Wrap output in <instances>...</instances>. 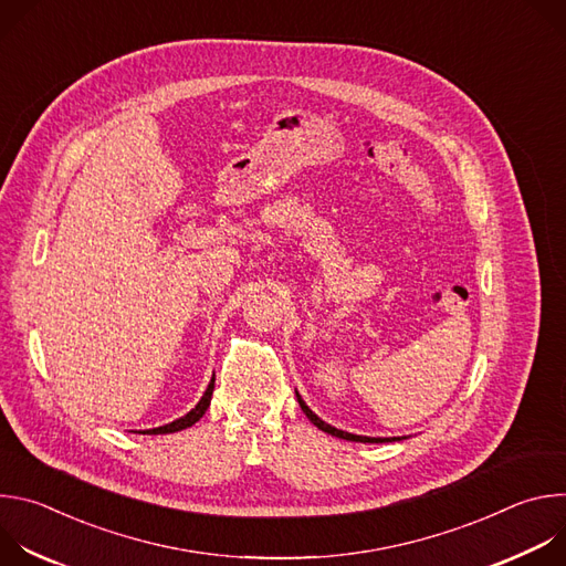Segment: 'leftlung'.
Instances as JSON below:
<instances>
[{
    "label": "left lung",
    "mask_w": 566,
    "mask_h": 566,
    "mask_svg": "<svg viewBox=\"0 0 566 566\" xmlns=\"http://www.w3.org/2000/svg\"><path fill=\"white\" fill-rule=\"evenodd\" d=\"M295 396H297V402H300V408H302V412L306 415V419L317 428V430H322V432H327V434H332V437H338V439H345V441H360V443H391V441H400V439H408V437H363V434H352V432H345V430H338V428H334V426H329V423H325L322 421L308 406L306 402L302 400V396L295 391Z\"/></svg>",
    "instance_id": "8db88e82"
}]
</instances>
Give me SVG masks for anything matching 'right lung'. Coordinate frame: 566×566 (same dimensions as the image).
Returning a JSON list of instances; mask_svg holds the SVG:
<instances>
[{"label":"right lung","instance_id":"right-lung-1","mask_svg":"<svg viewBox=\"0 0 566 566\" xmlns=\"http://www.w3.org/2000/svg\"><path fill=\"white\" fill-rule=\"evenodd\" d=\"M212 391H214V374H212V378H210V382H208V387H206L201 400L197 402V406H195L188 415H184L181 419H177V421H172V423L158 426V428H151V430H143V432H138V434H172V432H181V430L195 426V423L206 415V410L210 408Z\"/></svg>","mask_w":566,"mask_h":566}]
</instances>
